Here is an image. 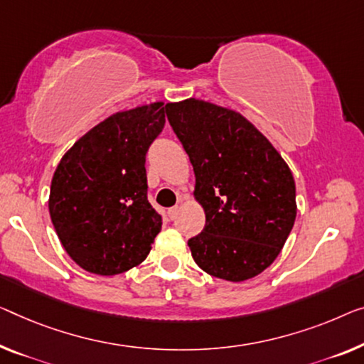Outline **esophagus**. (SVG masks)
Here are the masks:
<instances>
[{
  "mask_svg": "<svg viewBox=\"0 0 364 364\" xmlns=\"http://www.w3.org/2000/svg\"><path fill=\"white\" fill-rule=\"evenodd\" d=\"M178 213H180V208H178V205H175V208H170V209H168V217H170L171 220H175V219H176V215H178Z\"/></svg>",
  "mask_w": 364,
  "mask_h": 364,
  "instance_id": "34e87169",
  "label": "esophagus"
}]
</instances>
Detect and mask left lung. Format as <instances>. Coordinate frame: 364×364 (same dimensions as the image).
Masks as SVG:
<instances>
[{
    "mask_svg": "<svg viewBox=\"0 0 364 364\" xmlns=\"http://www.w3.org/2000/svg\"><path fill=\"white\" fill-rule=\"evenodd\" d=\"M166 116L191 161L205 225L188 245L215 278L250 279L278 257L296 220V183L269 140L242 114L213 102H168Z\"/></svg>",
    "mask_w": 364,
    "mask_h": 364,
    "instance_id": "left-lung-1",
    "label": "left lung"
}]
</instances>
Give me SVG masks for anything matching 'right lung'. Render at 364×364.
I'll return each instance as SVG.
<instances>
[{
    "label": "right lung",
    "mask_w": 364,
    "mask_h": 364,
    "mask_svg": "<svg viewBox=\"0 0 364 364\" xmlns=\"http://www.w3.org/2000/svg\"><path fill=\"white\" fill-rule=\"evenodd\" d=\"M164 102L116 112L62 156L48 210L70 258L112 276L147 258L161 215L147 199L145 155L165 127Z\"/></svg>",
    "instance_id": "right-lung-1"
}]
</instances>
